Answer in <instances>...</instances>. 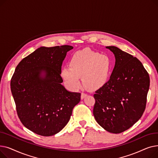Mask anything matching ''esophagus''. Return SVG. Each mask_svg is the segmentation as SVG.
Segmentation results:
<instances>
[{
  "mask_svg": "<svg viewBox=\"0 0 158 158\" xmlns=\"http://www.w3.org/2000/svg\"><path fill=\"white\" fill-rule=\"evenodd\" d=\"M86 96H87V94H86V93H81V99H83Z\"/></svg>",
  "mask_w": 158,
  "mask_h": 158,
  "instance_id": "obj_1",
  "label": "esophagus"
}]
</instances>
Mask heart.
I'll return each instance as SVG.
<instances>
[{"instance_id":"heart-1","label":"heart","mask_w":158,"mask_h":158,"mask_svg":"<svg viewBox=\"0 0 158 158\" xmlns=\"http://www.w3.org/2000/svg\"><path fill=\"white\" fill-rule=\"evenodd\" d=\"M112 69L110 57L89 49L75 53L70 61V68L65 66L61 71L64 83L69 88L77 90L83 85L89 89H97L106 85Z\"/></svg>"}]
</instances>
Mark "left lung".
Listing matches in <instances>:
<instances>
[{
	"instance_id": "obj_1",
	"label": "left lung",
	"mask_w": 158,
	"mask_h": 158,
	"mask_svg": "<svg viewBox=\"0 0 158 158\" xmlns=\"http://www.w3.org/2000/svg\"><path fill=\"white\" fill-rule=\"evenodd\" d=\"M110 80L95 92L93 113L97 123L112 133H121L138 121L145 110L150 86L149 75L136 57L114 46Z\"/></svg>"
}]
</instances>
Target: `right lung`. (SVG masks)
Segmentation results:
<instances>
[{"label": "right lung", "instance_id": "1", "mask_svg": "<svg viewBox=\"0 0 158 158\" xmlns=\"http://www.w3.org/2000/svg\"><path fill=\"white\" fill-rule=\"evenodd\" d=\"M70 45L41 47L16 66L11 90L16 113L23 125L35 133L50 136L67 124L81 94L61 85V65ZM45 73L41 76V73Z\"/></svg>", "mask_w": 158, "mask_h": 158}]
</instances>
